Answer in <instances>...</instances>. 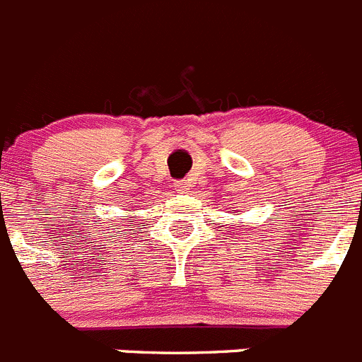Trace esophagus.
Returning <instances> with one entry per match:
<instances>
[{
	"label": "esophagus",
	"instance_id": "obj_1",
	"mask_svg": "<svg viewBox=\"0 0 362 362\" xmlns=\"http://www.w3.org/2000/svg\"><path fill=\"white\" fill-rule=\"evenodd\" d=\"M174 188L179 192V194H187V192L190 190V185H188L187 181H175Z\"/></svg>",
	"mask_w": 362,
	"mask_h": 362
}]
</instances>
